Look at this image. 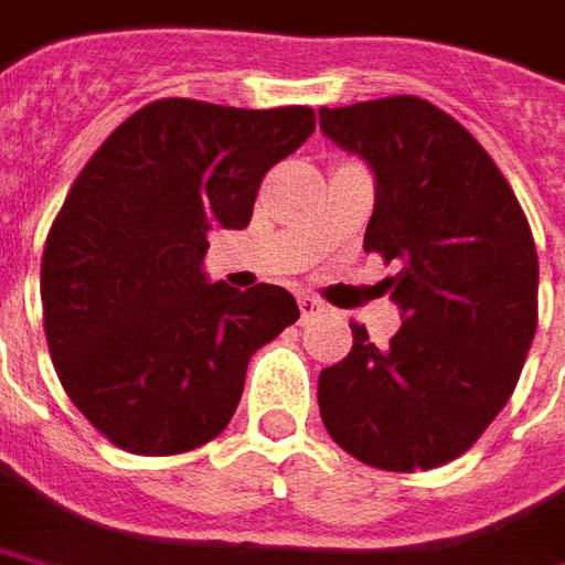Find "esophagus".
Listing matches in <instances>:
<instances>
[{"label":"esophagus","instance_id":"1","mask_svg":"<svg viewBox=\"0 0 565 565\" xmlns=\"http://www.w3.org/2000/svg\"><path fill=\"white\" fill-rule=\"evenodd\" d=\"M298 310H301V320H310V317H317L323 310V305L313 295H298Z\"/></svg>","mask_w":565,"mask_h":565}]
</instances>
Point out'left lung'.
I'll list each match as a JSON object with an SVG mask.
<instances>
[{
	"label": "left lung",
	"mask_w": 565,
	"mask_h": 565,
	"mask_svg": "<svg viewBox=\"0 0 565 565\" xmlns=\"http://www.w3.org/2000/svg\"><path fill=\"white\" fill-rule=\"evenodd\" d=\"M320 130L376 177L363 248L401 264L382 286L404 323L385 348L351 323L320 373L332 441L392 472L457 460L501 414L539 327V252L503 173L433 102L320 108Z\"/></svg>",
	"instance_id": "left-lung-1"
}]
</instances>
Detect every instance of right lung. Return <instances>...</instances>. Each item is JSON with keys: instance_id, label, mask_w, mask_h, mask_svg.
Wrapping results in <instances>:
<instances>
[{"instance_id": "1", "label": "right lung", "mask_w": 565, "mask_h": 565, "mask_svg": "<svg viewBox=\"0 0 565 565\" xmlns=\"http://www.w3.org/2000/svg\"><path fill=\"white\" fill-rule=\"evenodd\" d=\"M313 127L305 105L158 98L79 170L45 238L43 327L64 392L111 445L168 457L217 438L252 354L298 320L282 286L207 282L202 260Z\"/></svg>"}]
</instances>
